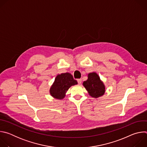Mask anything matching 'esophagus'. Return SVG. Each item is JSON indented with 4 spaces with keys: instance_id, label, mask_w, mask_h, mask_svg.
I'll return each instance as SVG.
<instances>
[{
    "instance_id": "34e87169",
    "label": "esophagus",
    "mask_w": 147,
    "mask_h": 147,
    "mask_svg": "<svg viewBox=\"0 0 147 147\" xmlns=\"http://www.w3.org/2000/svg\"><path fill=\"white\" fill-rule=\"evenodd\" d=\"M77 82H78V84H81V82H82L81 79H78V80H77Z\"/></svg>"
}]
</instances>
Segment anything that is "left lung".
I'll return each instance as SVG.
<instances>
[{"instance_id": "left-lung-1", "label": "left lung", "mask_w": 147, "mask_h": 147, "mask_svg": "<svg viewBox=\"0 0 147 147\" xmlns=\"http://www.w3.org/2000/svg\"><path fill=\"white\" fill-rule=\"evenodd\" d=\"M83 86L88 91L89 95L93 98H99L103 95L105 92V87L96 73L88 74L87 80L83 82Z\"/></svg>"}]
</instances>
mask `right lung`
<instances>
[{
    "mask_svg": "<svg viewBox=\"0 0 147 147\" xmlns=\"http://www.w3.org/2000/svg\"><path fill=\"white\" fill-rule=\"evenodd\" d=\"M77 84V81L73 76L69 73L58 74L50 88V94L53 98L58 99H63L69 88Z\"/></svg>",
    "mask_w": 147,
    "mask_h": 147,
    "instance_id": "right-lung-1",
    "label": "right lung"
}]
</instances>
